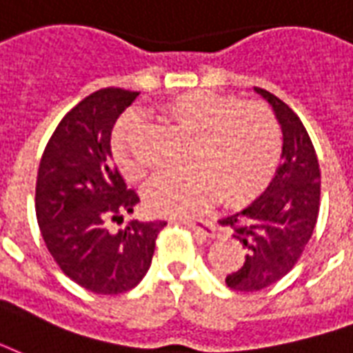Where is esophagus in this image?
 <instances>
[{
	"mask_svg": "<svg viewBox=\"0 0 353 353\" xmlns=\"http://www.w3.org/2000/svg\"><path fill=\"white\" fill-rule=\"evenodd\" d=\"M184 223H186L190 230H194L197 235H201V236H214L216 235L214 223L208 222V220H186Z\"/></svg>",
	"mask_w": 353,
	"mask_h": 353,
	"instance_id": "1",
	"label": "esophagus"
}]
</instances>
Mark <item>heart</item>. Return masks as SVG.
I'll return each mask as SVG.
<instances>
[{
  "label": "heart",
  "mask_w": 353,
  "mask_h": 353,
  "mask_svg": "<svg viewBox=\"0 0 353 353\" xmlns=\"http://www.w3.org/2000/svg\"><path fill=\"white\" fill-rule=\"evenodd\" d=\"M161 118L190 137L186 169L159 174L145 190L152 214L186 218L201 212L218 195L228 205L256 197L274 173L280 130L272 112L259 103H243L212 92H192L161 107ZM143 122L130 112L110 139L112 156L128 180L143 179L145 159L137 154Z\"/></svg>",
  "instance_id": "obj_1"
}]
</instances>
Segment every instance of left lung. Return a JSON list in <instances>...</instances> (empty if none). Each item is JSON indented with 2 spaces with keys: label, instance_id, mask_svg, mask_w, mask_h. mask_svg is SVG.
<instances>
[{
  "label": "left lung",
  "instance_id": "8db88e82",
  "mask_svg": "<svg viewBox=\"0 0 353 353\" xmlns=\"http://www.w3.org/2000/svg\"><path fill=\"white\" fill-rule=\"evenodd\" d=\"M282 130L280 167L265 192L220 220L244 246V263L225 276L239 292H259L284 279L312 236L320 210V165L305 125L276 95L254 88Z\"/></svg>",
  "mask_w": 353,
  "mask_h": 353
}]
</instances>
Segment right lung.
<instances>
[{
	"label": "right lung",
	"instance_id": "1",
	"mask_svg": "<svg viewBox=\"0 0 353 353\" xmlns=\"http://www.w3.org/2000/svg\"><path fill=\"white\" fill-rule=\"evenodd\" d=\"M139 92L103 88L61 118L41 158L35 212L48 252L69 279L88 292H130L150 269L156 236L167 222L130 220L139 203L112 161L110 135Z\"/></svg>",
	"mask_w": 353,
	"mask_h": 353
}]
</instances>
